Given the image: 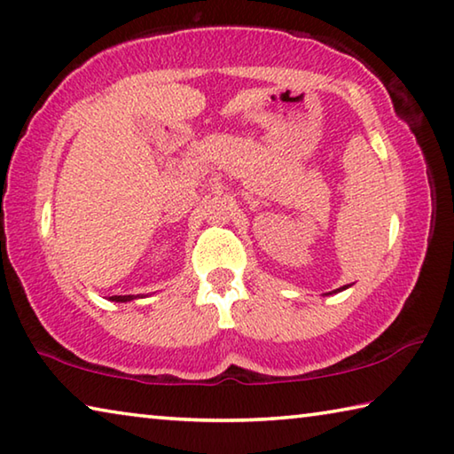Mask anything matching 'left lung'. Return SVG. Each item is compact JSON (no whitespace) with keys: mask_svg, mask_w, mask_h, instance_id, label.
<instances>
[{"mask_svg":"<svg viewBox=\"0 0 454 454\" xmlns=\"http://www.w3.org/2000/svg\"><path fill=\"white\" fill-rule=\"evenodd\" d=\"M345 289V286H341V289H337V291H343Z\"/></svg>","mask_w":454,"mask_h":454,"instance_id":"obj_1","label":"left lung"}]
</instances>
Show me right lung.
Instances as JSON below:
<instances>
[{"instance_id":"1","label":"right lung","mask_w":454,"mask_h":454,"mask_svg":"<svg viewBox=\"0 0 454 454\" xmlns=\"http://www.w3.org/2000/svg\"><path fill=\"white\" fill-rule=\"evenodd\" d=\"M135 299L133 294H114V297H111V301H119V303H125V301H131Z\"/></svg>"}]
</instances>
